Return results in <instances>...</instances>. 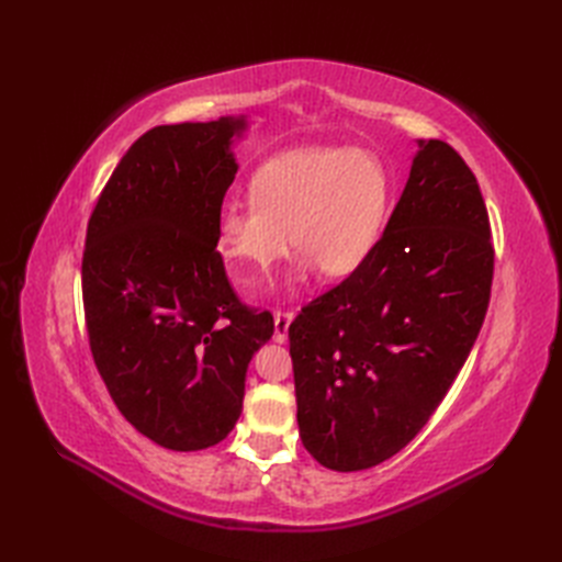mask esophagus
<instances>
[{
	"label": "esophagus",
	"mask_w": 562,
	"mask_h": 562,
	"mask_svg": "<svg viewBox=\"0 0 562 562\" xmlns=\"http://www.w3.org/2000/svg\"><path fill=\"white\" fill-rule=\"evenodd\" d=\"M295 314L293 312H274V339L279 345H283L288 339V328H291Z\"/></svg>",
	"instance_id": "obj_1"
}]
</instances>
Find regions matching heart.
<instances>
[{
	"label": "heart",
	"instance_id": "obj_1",
	"mask_svg": "<svg viewBox=\"0 0 562 562\" xmlns=\"http://www.w3.org/2000/svg\"><path fill=\"white\" fill-rule=\"evenodd\" d=\"M391 201L384 164L366 149L297 147L265 161L250 180V206L217 217V244L229 274L260 285L291 250L300 269L330 279L353 274L375 248Z\"/></svg>",
	"mask_w": 562,
	"mask_h": 562
}]
</instances>
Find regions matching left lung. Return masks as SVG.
Wrapping results in <instances>:
<instances>
[{"label":"left lung","mask_w":562,"mask_h":562,"mask_svg":"<svg viewBox=\"0 0 562 562\" xmlns=\"http://www.w3.org/2000/svg\"><path fill=\"white\" fill-rule=\"evenodd\" d=\"M411 178L368 260L288 328L304 448L361 471L419 434L481 333L495 250L471 168L417 140Z\"/></svg>","instance_id":"8db88e82"}]
</instances>
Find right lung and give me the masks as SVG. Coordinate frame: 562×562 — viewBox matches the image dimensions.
<instances>
[{
	"instance_id": "obj_1",
	"label": "right lung",
	"mask_w": 562,
	"mask_h": 562,
	"mask_svg": "<svg viewBox=\"0 0 562 562\" xmlns=\"http://www.w3.org/2000/svg\"><path fill=\"white\" fill-rule=\"evenodd\" d=\"M246 116L157 126L114 168L81 262L89 342L112 401L135 429L176 452L227 438L244 407L269 312L236 297L217 217L239 164Z\"/></svg>"
}]
</instances>
